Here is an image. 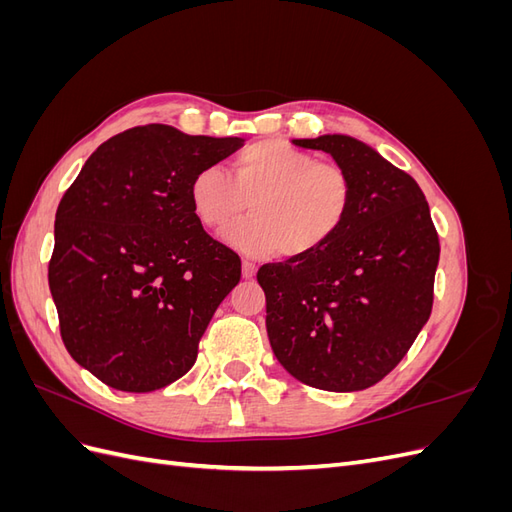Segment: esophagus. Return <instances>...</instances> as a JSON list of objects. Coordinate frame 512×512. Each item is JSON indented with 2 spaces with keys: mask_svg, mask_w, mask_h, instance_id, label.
Returning a JSON list of instances; mask_svg holds the SVG:
<instances>
[{
  "mask_svg": "<svg viewBox=\"0 0 512 512\" xmlns=\"http://www.w3.org/2000/svg\"><path fill=\"white\" fill-rule=\"evenodd\" d=\"M241 273H243L245 280H252V277L256 275V265H254V262H250V260H243Z\"/></svg>",
  "mask_w": 512,
  "mask_h": 512,
  "instance_id": "1",
  "label": "esophagus"
}]
</instances>
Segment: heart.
I'll return each mask as SVG.
<instances>
[{"mask_svg":"<svg viewBox=\"0 0 512 512\" xmlns=\"http://www.w3.org/2000/svg\"><path fill=\"white\" fill-rule=\"evenodd\" d=\"M188 194L196 220L209 230H224L250 203V218L224 239L252 258L314 256L344 230L354 209V181L346 168L318 162L282 138L243 147L230 173L218 166L196 170Z\"/></svg>","mask_w":512,"mask_h":512,"instance_id":"obj_1","label":"heart"}]
</instances>
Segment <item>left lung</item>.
<instances>
[{"instance_id":"8db88e82","label":"left lung","mask_w":512,"mask_h":512,"mask_svg":"<svg viewBox=\"0 0 512 512\" xmlns=\"http://www.w3.org/2000/svg\"><path fill=\"white\" fill-rule=\"evenodd\" d=\"M292 143L348 170L354 209L318 254L258 269L269 342L303 384L363 391L397 367L429 320L438 232L418 183L376 149L344 134Z\"/></svg>"}]
</instances>
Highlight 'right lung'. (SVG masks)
<instances>
[{"label":"right lung","mask_w":512,"mask_h":512,"mask_svg":"<svg viewBox=\"0 0 512 512\" xmlns=\"http://www.w3.org/2000/svg\"><path fill=\"white\" fill-rule=\"evenodd\" d=\"M243 138L149 123L91 153L55 213L49 288L72 359L117 391L149 393L188 374L241 258L190 205L196 170Z\"/></svg>","instance_id":"obj_1"}]
</instances>
